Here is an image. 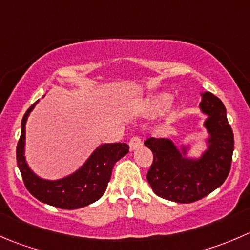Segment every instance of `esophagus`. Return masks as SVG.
Segmentation results:
<instances>
[{
  "instance_id": "esophagus-1",
  "label": "esophagus",
  "mask_w": 250,
  "mask_h": 250,
  "mask_svg": "<svg viewBox=\"0 0 250 250\" xmlns=\"http://www.w3.org/2000/svg\"><path fill=\"white\" fill-rule=\"evenodd\" d=\"M142 144H143V142H142V139H140L139 137L130 138V140H129L130 150H137L138 147L142 146Z\"/></svg>"
}]
</instances>
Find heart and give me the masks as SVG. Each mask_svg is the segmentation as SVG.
Segmentation results:
<instances>
[{"label": "heart", "mask_w": 250, "mask_h": 250, "mask_svg": "<svg viewBox=\"0 0 250 250\" xmlns=\"http://www.w3.org/2000/svg\"><path fill=\"white\" fill-rule=\"evenodd\" d=\"M169 100H171L169 94H161V95L155 96V98L138 104L135 106V110H137V112L143 113V115H152V113L160 112L162 108L166 107Z\"/></svg>", "instance_id": "1"}]
</instances>
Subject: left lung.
I'll list each match as a JSON object with an SVG mask.
<instances>
[{"mask_svg": "<svg viewBox=\"0 0 250 250\" xmlns=\"http://www.w3.org/2000/svg\"><path fill=\"white\" fill-rule=\"evenodd\" d=\"M200 110L208 116L204 122L209 133L208 149L199 159L187 157L166 138H149L144 142L154 155L146 179L156 195L174 203L197 202L214 192L231 169L234 138L227 121L226 108L214 94L203 93Z\"/></svg>", "mask_w": 250, "mask_h": 250, "instance_id": "1", "label": "left lung"}]
</instances>
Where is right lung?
<instances>
[{
  "label": "right lung",
  "instance_id": "add662e5",
  "mask_svg": "<svg viewBox=\"0 0 250 250\" xmlns=\"http://www.w3.org/2000/svg\"><path fill=\"white\" fill-rule=\"evenodd\" d=\"M38 103L39 100L24 115L21 138L17 144V164L26 189L40 202L60 209L74 210L93 204L104 195L113 166L121 157L127 155L129 146L125 143L103 144L96 147L85 164L74 173L56 181L40 178L31 171L24 156L26 120Z\"/></svg>",
  "mask_w": 250,
  "mask_h": 250
}]
</instances>
